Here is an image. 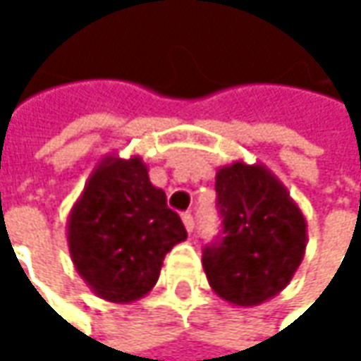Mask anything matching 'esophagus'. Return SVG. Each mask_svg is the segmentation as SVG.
I'll use <instances>...</instances> for the list:
<instances>
[{
    "mask_svg": "<svg viewBox=\"0 0 361 361\" xmlns=\"http://www.w3.org/2000/svg\"><path fill=\"white\" fill-rule=\"evenodd\" d=\"M181 221H183V226H185V230L192 234V230H194V217L190 215V213H183L181 215Z\"/></svg>",
    "mask_w": 361,
    "mask_h": 361,
    "instance_id": "esophagus-1",
    "label": "esophagus"
}]
</instances>
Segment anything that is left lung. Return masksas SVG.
I'll list each match as a JSON object with an SVG mask.
<instances>
[{"label": "left lung", "instance_id": "1", "mask_svg": "<svg viewBox=\"0 0 361 361\" xmlns=\"http://www.w3.org/2000/svg\"><path fill=\"white\" fill-rule=\"evenodd\" d=\"M215 190L224 236L204 247L207 280L236 307L261 305L288 286L305 257V215L261 163L219 167Z\"/></svg>", "mask_w": 361, "mask_h": 361}]
</instances>
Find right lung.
Here are the masks:
<instances>
[{
    "mask_svg": "<svg viewBox=\"0 0 361 361\" xmlns=\"http://www.w3.org/2000/svg\"><path fill=\"white\" fill-rule=\"evenodd\" d=\"M188 238L180 215L148 178L135 154H106L90 173L71 209L66 243L83 282L109 303H133L148 295L163 259Z\"/></svg>",
    "mask_w": 361,
    "mask_h": 361,
    "instance_id": "right-lung-1",
    "label": "right lung"
}]
</instances>
